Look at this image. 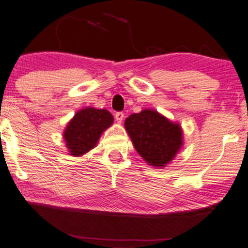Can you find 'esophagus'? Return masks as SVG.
<instances>
[{
    "instance_id": "1",
    "label": "esophagus",
    "mask_w": 248,
    "mask_h": 248,
    "mask_svg": "<svg viewBox=\"0 0 248 248\" xmlns=\"http://www.w3.org/2000/svg\"><path fill=\"white\" fill-rule=\"evenodd\" d=\"M123 118H124V114L122 113V111H118V113L115 114V120H116L118 124H121L122 122H123Z\"/></svg>"
}]
</instances>
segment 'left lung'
I'll list each match as a JSON object with an SVG mask.
<instances>
[{
  "mask_svg": "<svg viewBox=\"0 0 248 248\" xmlns=\"http://www.w3.org/2000/svg\"><path fill=\"white\" fill-rule=\"evenodd\" d=\"M135 150L148 165L164 168L184 145L183 128L155 109L132 114L124 123Z\"/></svg>",
  "mask_w": 248,
  "mask_h": 248,
  "instance_id": "left-lung-1",
  "label": "left lung"
}]
</instances>
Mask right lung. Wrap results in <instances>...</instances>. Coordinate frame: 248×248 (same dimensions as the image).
I'll use <instances>...</instances> for the list:
<instances>
[{"instance_id": "add662e5", "label": "right lung", "mask_w": 248, "mask_h": 248, "mask_svg": "<svg viewBox=\"0 0 248 248\" xmlns=\"http://www.w3.org/2000/svg\"><path fill=\"white\" fill-rule=\"evenodd\" d=\"M113 123V115L106 109L87 107L78 110L63 132L69 154L73 157L86 155L96 147L103 132Z\"/></svg>"}]
</instances>
